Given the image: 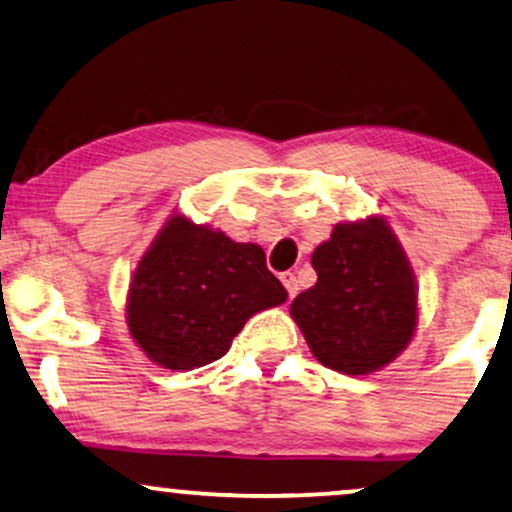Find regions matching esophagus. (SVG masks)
<instances>
[{"instance_id": "obj_1", "label": "esophagus", "mask_w": 512, "mask_h": 512, "mask_svg": "<svg viewBox=\"0 0 512 512\" xmlns=\"http://www.w3.org/2000/svg\"><path fill=\"white\" fill-rule=\"evenodd\" d=\"M282 284L286 286V291H289V296L293 298L298 293V279H296V275H293V272H282Z\"/></svg>"}]
</instances>
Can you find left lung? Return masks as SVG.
<instances>
[{"instance_id":"8db88e82","label":"left lung","mask_w":512,"mask_h":512,"mask_svg":"<svg viewBox=\"0 0 512 512\" xmlns=\"http://www.w3.org/2000/svg\"><path fill=\"white\" fill-rule=\"evenodd\" d=\"M312 268L317 284L298 293L289 312L321 366L370 375L408 349L419 324V286L384 216L335 223L312 251Z\"/></svg>"}]
</instances>
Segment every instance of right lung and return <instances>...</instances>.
Segmentation results:
<instances>
[{
    "label": "right lung",
    "instance_id": "obj_1",
    "mask_svg": "<svg viewBox=\"0 0 512 512\" xmlns=\"http://www.w3.org/2000/svg\"><path fill=\"white\" fill-rule=\"evenodd\" d=\"M286 298L258 244L174 212L132 272L125 324L146 359L186 373L221 359L254 314Z\"/></svg>",
    "mask_w": 512,
    "mask_h": 512
}]
</instances>
